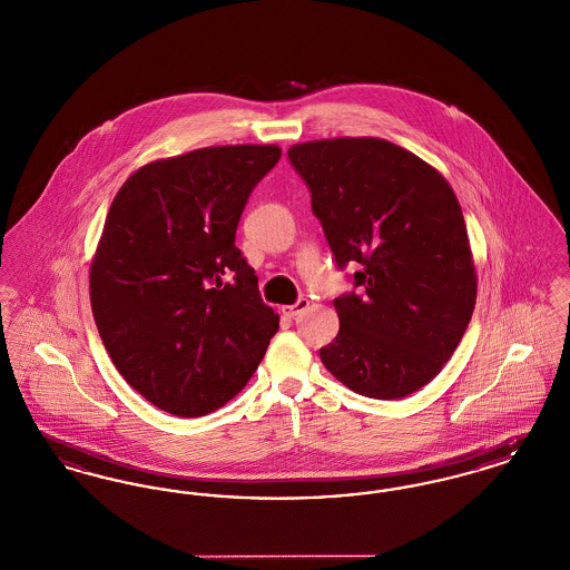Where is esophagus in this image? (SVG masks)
Returning a JSON list of instances; mask_svg holds the SVG:
<instances>
[{
  "instance_id": "obj_1",
  "label": "esophagus",
  "mask_w": 570,
  "mask_h": 570,
  "mask_svg": "<svg viewBox=\"0 0 570 570\" xmlns=\"http://www.w3.org/2000/svg\"><path fill=\"white\" fill-rule=\"evenodd\" d=\"M307 307H309V301H307V298H298L297 303H293V305H284V307H282V314H284L286 318H295L297 314L305 312Z\"/></svg>"
}]
</instances>
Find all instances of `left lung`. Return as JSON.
Returning a JSON list of instances; mask_svg holds the SVG:
<instances>
[{"label": "left lung", "mask_w": 570, "mask_h": 570, "mask_svg": "<svg viewBox=\"0 0 570 570\" xmlns=\"http://www.w3.org/2000/svg\"><path fill=\"white\" fill-rule=\"evenodd\" d=\"M335 265H358L333 298L340 333L321 348L351 391L397 400L455 353L476 303V273L455 191L384 138H325L288 149Z\"/></svg>", "instance_id": "obj_1"}]
</instances>
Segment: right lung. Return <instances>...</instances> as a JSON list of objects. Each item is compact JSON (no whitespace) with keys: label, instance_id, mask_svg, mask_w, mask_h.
<instances>
[{"label":"right lung","instance_id":"add662e5","mask_svg":"<svg viewBox=\"0 0 570 570\" xmlns=\"http://www.w3.org/2000/svg\"><path fill=\"white\" fill-rule=\"evenodd\" d=\"M279 156L277 145L196 149L140 166L112 198L91 312L117 372L164 412L224 406L279 326L235 245L245 203Z\"/></svg>","mask_w":570,"mask_h":570}]
</instances>
